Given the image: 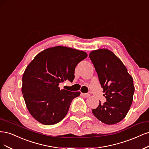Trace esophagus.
I'll return each mask as SVG.
<instances>
[{"mask_svg": "<svg viewBox=\"0 0 149 149\" xmlns=\"http://www.w3.org/2000/svg\"><path fill=\"white\" fill-rule=\"evenodd\" d=\"M81 95H82L83 97H85V98H87V97H88L89 96H90V94H88V93H81Z\"/></svg>", "mask_w": 149, "mask_h": 149, "instance_id": "1", "label": "esophagus"}]
</instances>
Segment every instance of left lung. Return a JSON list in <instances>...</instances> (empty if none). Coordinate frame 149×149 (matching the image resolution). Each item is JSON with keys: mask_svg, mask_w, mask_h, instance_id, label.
I'll use <instances>...</instances> for the list:
<instances>
[{"mask_svg": "<svg viewBox=\"0 0 149 149\" xmlns=\"http://www.w3.org/2000/svg\"><path fill=\"white\" fill-rule=\"evenodd\" d=\"M98 74L107 102L92 109L94 116L107 124H116L125 118L133 100V79L126 66L107 49L92 51L89 54Z\"/></svg>", "mask_w": 149, "mask_h": 149, "instance_id": "1", "label": "left lung"}]
</instances>
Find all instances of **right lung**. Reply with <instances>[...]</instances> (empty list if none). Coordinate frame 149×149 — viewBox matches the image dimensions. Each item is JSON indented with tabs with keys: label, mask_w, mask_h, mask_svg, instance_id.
I'll list each match as a JSON object with an SVG mask.
<instances>
[{
	"label": "right lung",
	"mask_w": 149,
	"mask_h": 149,
	"mask_svg": "<svg viewBox=\"0 0 149 149\" xmlns=\"http://www.w3.org/2000/svg\"><path fill=\"white\" fill-rule=\"evenodd\" d=\"M87 57L82 51L62 46L38 54L24 72L22 92L26 107L36 121L45 125L60 122L80 92L60 90V83L74 79L75 69Z\"/></svg>",
	"instance_id": "1"
}]
</instances>
